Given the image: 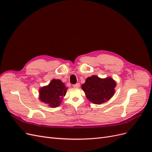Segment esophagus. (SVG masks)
Returning a JSON list of instances; mask_svg holds the SVG:
<instances>
[{"label":"esophagus","instance_id":"1","mask_svg":"<svg viewBox=\"0 0 152 152\" xmlns=\"http://www.w3.org/2000/svg\"><path fill=\"white\" fill-rule=\"evenodd\" d=\"M73 87H75V88H79V87H80V84L79 83H77V84H75V85H73Z\"/></svg>","mask_w":152,"mask_h":152}]
</instances>
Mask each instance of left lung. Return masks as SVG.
I'll use <instances>...</instances> for the list:
<instances>
[{"mask_svg": "<svg viewBox=\"0 0 152 152\" xmlns=\"http://www.w3.org/2000/svg\"><path fill=\"white\" fill-rule=\"evenodd\" d=\"M117 84L112 77L102 79L96 75L87 77L82 85L87 99L96 104L108 102L115 94Z\"/></svg>", "mask_w": 152, "mask_h": 152, "instance_id": "8db88e82", "label": "left lung"}]
</instances>
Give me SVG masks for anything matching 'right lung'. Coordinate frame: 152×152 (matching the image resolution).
Listing matches in <instances>:
<instances>
[{"label":"right lung","instance_id":"add662e5","mask_svg":"<svg viewBox=\"0 0 152 152\" xmlns=\"http://www.w3.org/2000/svg\"><path fill=\"white\" fill-rule=\"evenodd\" d=\"M67 89L61 80L54 79L48 86L40 87L39 99L49 107L56 108L60 105Z\"/></svg>","mask_w":152,"mask_h":152}]
</instances>
